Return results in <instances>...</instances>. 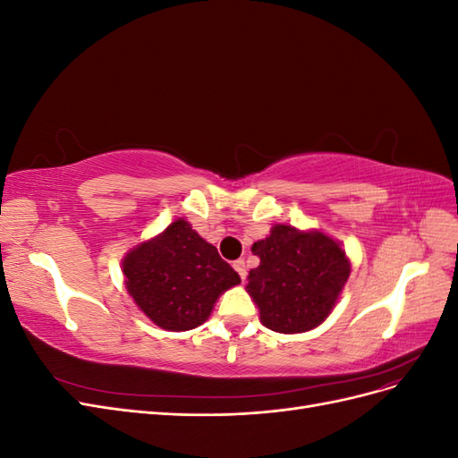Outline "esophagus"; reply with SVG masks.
<instances>
[{
	"label": "esophagus",
	"mask_w": 458,
	"mask_h": 458,
	"mask_svg": "<svg viewBox=\"0 0 458 458\" xmlns=\"http://www.w3.org/2000/svg\"><path fill=\"white\" fill-rule=\"evenodd\" d=\"M233 269L239 273V276H241L242 283H244V279H246V266H244V259H237V261H233Z\"/></svg>",
	"instance_id": "34e87169"
}]
</instances>
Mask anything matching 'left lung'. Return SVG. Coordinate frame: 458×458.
I'll use <instances>...</instances> for the list:
<instances>
[{"label":"left lung","instance_id":"1","mask_svg":"<svg viewBox=\"0 0 458 458\" xmlns=\"http://www.w3.org/2000/svg\"><path fill=\"white\" fill-rule=\"evenodd\" d=\"M252 252L259 266L248 273V294L259 308L261 323L294 335L321 325L350 276V261L336 241L313 231L275 225Z\"/></svg>","mask_w":458,"mask_h":458}]
</instances>
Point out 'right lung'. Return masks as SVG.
Listing matches in <instances>:
<instances>
[{"mask_svg":"<svg viewBox=\"0 0 458 458\" xmlns=\"http://www.w3.org/2000/svg\"><path fill=\"white\" fill-rule=\"evenodd\" d=\"M126 288L141 311L165 330H191L212 313L241 276L185 219L131 250L122 263Z\"/></svg>","mask_w":458,"mask_h":458,"instance_id":"add662e5","label":"right lung"}]
</instances>
